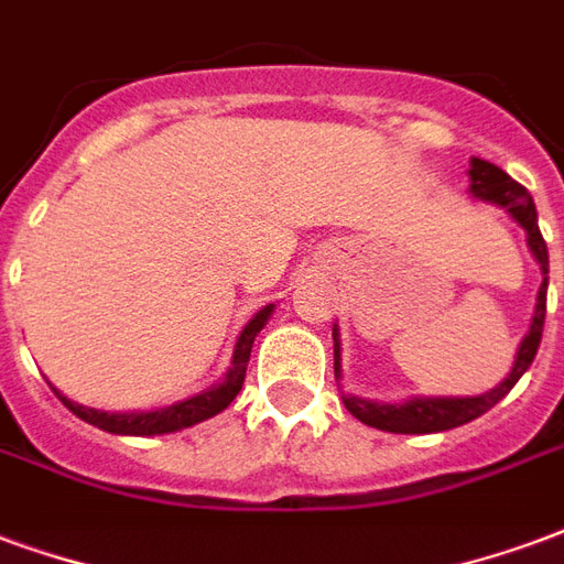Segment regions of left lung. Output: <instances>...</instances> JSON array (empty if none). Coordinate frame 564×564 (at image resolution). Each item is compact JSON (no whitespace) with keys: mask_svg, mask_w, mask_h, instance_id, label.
Listing matches in <instances>:
<instances>
[{"mask_svg":"<svg viewBox=\"0 0 564 564\" xmlns=\"http://www.w3.org/2000/svg\"><path fill=\"white\" fill-rule=\"evenodd\" d=\"M469 178H473L469 191H473L475 197L508 208L511 218L527 229L529 248L535 253V260L541 262V271L547 274V245H544V236H541V229H538L535 203L529 197L527 187L520 185V182H514L505 170H499V166L490 164V161H481V158H473ZM544 314H547V278H544L541 290H538L535 316H532V325H529L523 344L517 349V361L514 367H511V373L505 377L502 386H496L494 391H487L481 398H415L406 400V403H370V400L361 398H344L346 410L352 412L358 421H365L370 427H379V431L388 433H440L452 431V427H460L466 421H475L487 410H494L496 403L517 386V379L529 370V365H532V358H535L538 352V344H541ZM335 377L340 379V346H337V332Z\"/></svg>","mask_w":564,"mask_h":564,"instance_id":"1","label":"left lung"}]
</instances>
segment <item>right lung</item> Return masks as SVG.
Here are the masks:
<instances>
[{"instance_id": "1", "label": "right lung", "mask_w": 564, "mask_h": 564, "mask_svg": "<svg viewBox=\"0 0 564 564\" xmlns=\"http://www.w3.org/2000/svg\"><path fill=\"white\" fill-rule=\"evenodd\" d=\"M271 311L274 304L262 307L260 314L253 316L245 332L236 340V352H232V365H229L227 377L220 386H215L206 394H197V398L182 400L176 406H166V410H154V412H101V410H89V406H80L74 403L65 394H59V400L68 406L77 419L89 421L95 427H101L107 433H122V436H158V433H173L182 431V427H191V424H199V421L212 419L224 412L236 400V394L241 391V382H245V373H248V361H250V346H253V337L260 335L262 325L269 323Z\"/></svg>"}]
</instances>
